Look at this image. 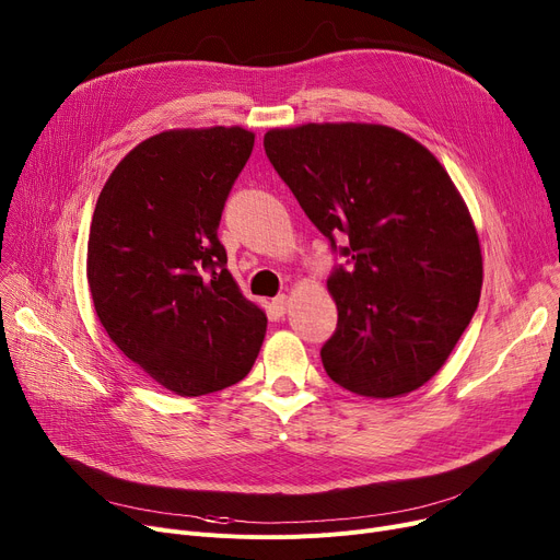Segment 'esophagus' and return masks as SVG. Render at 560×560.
Listing matches in <instances>:
<instances>
[{
    "mask_svg": "<svg viewBox=\"0 0 560 560\" xmlns=\"http://www.w3.org/2000/svg\"><path fill=\"white\" fill-rule=\"evenodd\" d=\"M272 308L277 315H283L290 308V298L288 295H279L277 300H272Z\"/></svg>",
    "mask_w": 560,
    "mask_h": 560,
    "instance_id": "34e87169",
    "label": "esophagus"
}]
</instances>
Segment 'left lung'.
<instances>
[{"label":"left lung","mask_w":560,"mask_h":560,"mask_svg":"<svg viewBox=\"0 0 560 560\" xmlns=\"http://www.w3.org/2000/svg\"><path fill=\"white\" fill-rule=\"evenodd\" d=\"M262 147L331 247L349 241V272L327 281L338 306L319 351L327 374L372 399L418 390L450 359L483 283L477 226L447 170L386 125L270 129Z\"/></svg>","instance_id":"obj_1"}]
</instances>
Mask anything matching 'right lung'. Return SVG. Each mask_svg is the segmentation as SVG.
<instances>
[{
  "instance_id": "add662e5",
  "label": "right lung",
  "mask_w": 560,
  "mask_h": 560,
  "mask_svg": "<svg viewBox=\"0 0 560 560\" xmlns=\"http://www.w3.org/2000/svg\"><path fill=\"white\" fill-rule=\"evenodd\" d=\"M252 150L243 127L156 133L115 165L95 206L85 260L95 313L117 349L174 395L238 384L268 329L218 241Z\"/></svg>"
}]
</instances>
